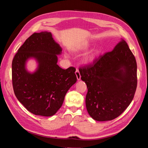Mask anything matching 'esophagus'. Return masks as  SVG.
Instances as JSON below:
<instances>
[{"label": "esophagus", "instance_id": "1", "mask_svg": "<svg viewBox=\"0 0 148 148\" xmlns=\"http://www.w3.org/2000/svg\"><path fill=\"white\" fill-rule=\"evenodd\" d=\"M75 74H76V76H77V79L78 80H80L81 79V75H80V73H79V71L78 70V69H76V71H75Z\"/></svg>", "mask_w": 148, "mask_h": 148}]
</instances>
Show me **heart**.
Returning a JSON list of instances; mask_svg holds the SVG:
<instances>
[{
  "instance_id": "1",
  "label": "heart",
  "mask_w": 148,
  "mask_h": 148,
  "mask_svg": "<svg viewBox=\"0 0 148 148\" xmlns=\"http://www.w3.org/2000/svg\"><path fill=\"white\" fill-rule=\"evenodd\" d=\"M89 48V45L88 44H82V46H80L79 47H78L77 49H76L74 50V51L75 52H84V51H86ZM97 51L95 50L92 52H91L90 53H89L88 54L86 55L84 57V61L85 62H91L94 60L95 59L96 54H97Z\"/></svg>"
}]
</instances>
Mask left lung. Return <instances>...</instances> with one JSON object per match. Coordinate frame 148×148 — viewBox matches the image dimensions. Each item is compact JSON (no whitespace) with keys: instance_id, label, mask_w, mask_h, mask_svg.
Here are the masks:
<instances>
[{"instance_id":"8db88e82","label":"left lung","mask_w":148,"mask_h":148,"mask_svg":"<svg viewBox=\"0 0 148 148\" xmlns=\"http://www.w3.org/2000/svg\"><path fill=\"white\" fill-rule=\"evenodd\" d=\"M79 71L88 88L86 109L94 120H113L130 104L137 86V65L123 39Z\"/></svg>"}]
</instances>
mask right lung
<instances>
[{
  "instance_id": "right-lung-1",
  "label": "right lung",
  "mask_w": 148,
  "mask_h": 148,
  "mask_svg": "<svg viewBox=\"0 0 148 148\" xmlns=\"http://www.w3.org/2000/svg\"><path fill=\"white\" fill-rule=\"evenodd\" d=\"M62 48L47 31L34 33L26 40L12 61V84L20 103L32 114L50 117L59 110L66 93L77 82L75 67L62 69L57 64ZM29 58L37 60V70H25Z\"/></svg>"
}]
</instances>
